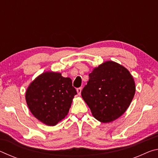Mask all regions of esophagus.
I'll list each match as a JSON object with an SVG mask.
<instances>
[{
    "instance_id": "1",
    "label": "esophagus",
    "mask_w": 158,
    "mask_h": 158,
    "mask_svg": "<svg viewBox=\"0 0 158 158\" xmlns=\"http://www.w3.org/2000/svg\"><path fill=\"white\" fill-rule=\"evenodd\" d=\"M77 92L78 93V95H81V88H78V89H77Z\"/></svg>"
}]
</instances>
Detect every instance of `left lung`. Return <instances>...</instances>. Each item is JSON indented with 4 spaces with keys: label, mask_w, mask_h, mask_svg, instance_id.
<instances>
[{
    "label": "left lung",
    "mask_w": 158,
    "mask_h": 158,
    "mask_svg": "<svg viewBox=\"0 0 158 158\" xmlns=\"http://www.w3.org/2000/svg\"><path fill=\"white\" fill-rule=\"evenodd\" d=\"M81 91L92 115L102 123L118 118L130 106L135 83L130 72L120 64L106 61L93 69Z\"/></svg>",
    "instance_id": "left-lung-1"
}]
</instances>
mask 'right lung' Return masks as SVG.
<instances>
[{
	"instance_id": "add662e5",
	"label": "right lung",
	"mask_w": 158,
	"mask_h": 158,
	"mask_svg": "<svg viewBox=\"0 0 158 158\" xmlns=\"http://www.w3.org/2000/svg\"><path fill=\"white\" fill-rule=\"evenodd\" d=\"M76 89L72 79L59 73L46 72L28 87L26 100L29 109L40 121L54 126L68 115Z\"/></svg>"
}]
</instances>
